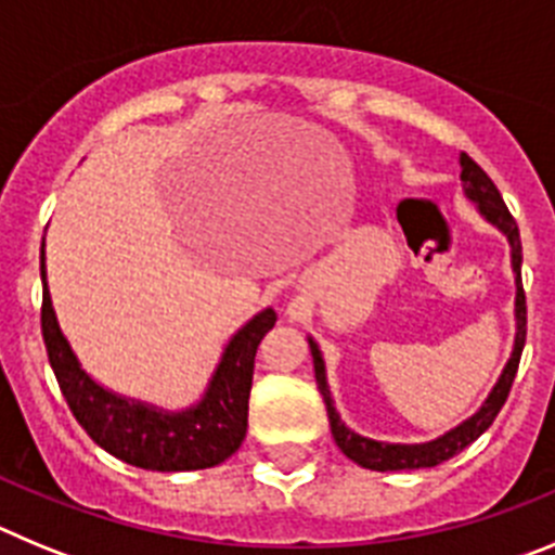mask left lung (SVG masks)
<instances>
[{
    "mask_svg": "<svg viewBox=\"0 0 555 555\" xmlns=\"http://www.w3.org/2000/svg\"><path fill=\"white\" fill-rule=\"evenodd\" d=\"M461 183H464V194L478 205V210L483 214L487 222H492L494 228L503 230L512 244V267L517 274V302H514V317H517V336H514V352L508 358L506 370L500 375V380L494 384V389L489 391L487 403L480 405L469 420L459 425V428L448 430L444 436L434 439L428 444H386L375 442V439H366V436H358L347 428L336 414V405H333L331 389H327L325 377V361H322V352L317 347L313 338H308L313 356V372H317V386H320V395L325 400L327 420H331V434L336 439L338 450L352 459L356 464L366 469H377V473H389V469H420V467H436L442 461L453 459L455 453L473 444L489 425L494 423V416L500 414L503 403H506L508 391H512L514 375H517L519 356H522V347H526V292H522V278H519V267H522V242H519V228L514 222V217L508 214L506 203L500 197L498 185L492 183L487 171L480 169L467 152H461Z\"/></svg>",
    "mask_w": 555,
    "mask_h": 555,
    "instance_id": "8db88e82",
    "label": "left lung"
}]
</instances>
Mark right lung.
I'll use <instances>...</instances> for the list:
<instances>
[{"instance_id":"obj_1","label":"right lung","mask_w":555,"mask_h":555,"mask_svg":"<svg viewBox=\"0 0 555 555\" xmlns=\"http://www.w3.org/2000/svg\"><path fill=\"white\" fill-rule=\"evenodd\" d=\"M41 333L49 364L55 370L57 386L68 409L86 434L116 459L132 467L158 473L208 469L242 448L247 436L249 389H253L255 352L261 338L278 322L272 308L261 311L230 338L222 361L210 377L208 391L197 405L185 411H160L146 403L102 389L80 366L57 325L55 308L47 288V267L41 249Z\"/></svg>"}]
</instances>
